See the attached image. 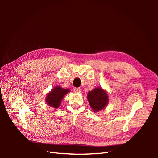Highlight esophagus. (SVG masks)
Instances as JSON below:
<instances>
[{
    "label": "esophagus",
    "instance_id": "esophagus-1",
    "mask_svg": "<svg viewBox=\"0 0 158 158\" xmlns=\"http://www.w3.org/2000/svg\"><path fill=\"white\" fill-rule=\"evenodd\" d=\"M73 90L75 92H81V89H80L79 88H74Z\"/></svg>",
    "mask_w": 158,
    "mask_h": 158
}]
</instances>
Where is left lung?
Here are the masks:
<instances>
[{
	"instance_id": "8db88e82",
	"label": "left lung",
	"mask_w": 158,
	"mask_h": 158,
	"mask_svg": "<svg viewBox=\"0 0 158 158\" xmlns=\"http://www.w3.org/2000/svg\"><path fill=\"white\" fill-rule=\"evenodd\" d=\"M88 100L94 112L103 109L109 101L108 94L101 88H96L88 92Z\"/></svg>"
}]
</instances>
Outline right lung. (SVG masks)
Masks as SVG:
<instances>
[{
	"instance_id": "1",
	"label": "right lung",
	"mask_w": 158,
	"mask_h": 158,
	"mask_svg": "<svg viewBox=\"0 0 158 158\" xmlns=\"http://www.w3.org/2000/svg\"><path fill=\"white\" fill-rule=\"evenodd\" d=\"M70 92L69 89H63L61 87H55L46 97V102L53 108H58L61 103L62 99L66 94Z\"/></svg>"
}]
</instances>
